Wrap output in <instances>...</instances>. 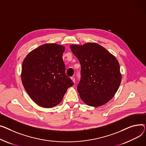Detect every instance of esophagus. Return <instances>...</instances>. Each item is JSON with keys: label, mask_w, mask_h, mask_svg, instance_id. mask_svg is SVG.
Wrapping results in <instances>:
<instances>
[{"label": "esophagus", "mask_w": 146, "mask_h": 146, "mask_svg": "<svg viewBox=\"0 0 146 146\" xmlns=\"http://www.w3.org/2000/svg\"><path fill=\"white\" fill-rule=\"evenodd\" d=\"M71 79H72V82H73V83H75V78L74 77H71Z\"/></svg>", "instance_id": "1"}]
</instances>
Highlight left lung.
<instances>
[{
  "label": "left lung",
  "instance_id": "left-lung-1",
  "mask_svg": "<svg viewBox=\"0 0 146 146\" xmlns=\"http://www.w3.org/2000/svg\"><path fill=\"white\" fill-rule=\"evenodd\" d=\"M81 65V80L77 92L86 104L99 107L110 101L121 82L120 65L114 55L96 43L71 44Z\"/></svg>",
  "mask_w": 146,
  "mask_h": 146
}]
</instances>
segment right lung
Instances as JSON below:
<instances>
[{"instance_id": "1", "label": "right lung", "mask_w": 146, "mask_h": 146, "mask_svg": "<svg viewBox=\"0 0 146 146\" xmlns=\"http://www.w3.org/2000/svg\"><path fill=\"white\" fill-rule=\"evenodd\" d=\"M65 47L46 43L29 52L23 62L21 80L32 100L43 108L59 104L73 85L66 75L63 54Z\"/></svg>"}]
</instances>
